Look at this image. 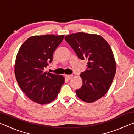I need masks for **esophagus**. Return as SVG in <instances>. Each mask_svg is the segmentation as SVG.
Wrapping results in <instances>:
<instances>
[{
  "label": "esophagus",
  "mask_w": 134,
  "mask_h": 134,
  "mask_svg": "<svg viewBox=\"0 0 134 134\" xmlns=\"http://www.w3.org/2000/svg\"><path fill=\"white\" fill-rule=\"evenodd\" d=\"M72 77V74H70V75H65V78H66L67 80H70V79H71Z\"/></svg>",
  "instance_id": "1"
}]
</instances>
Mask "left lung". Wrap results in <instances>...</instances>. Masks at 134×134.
Segmentation results:
<instances>
[{
    "label": "left lung",
    "mask_w": 134,
    "mask_h": 134,
    "mask_svg": "<svg viewBox=\"0 0 134 134\" xmlns=\"http://www.w3.org/2000/svg\"><path fill=\"white\" fill-rule=\"evenodd\" d=\"M65 40L79 58L88 61L87 69L80 74L83 85L76 90L77 96L86 102H93L107 93L116 73L112 49L98 35L78 32L65 36Z\"/></svg>",
    "instance_id": "1"
}]
</instances>
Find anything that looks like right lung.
<instances>
[{
  "label": "right lung",
  "mask_w": 134,
  "mask_h": 134,
  "mask_svg": "<svg viewBox=\"0 0 134 134\" xmlns=\"http://www.w3.org/2000/svg\"><path fill=\"white\" fill-rule=\"evenodd\" d=\"M64 35L29 37L21 45L15 65L18 85L31 100L44 105L53 101L64 83L62 75L45 71Z\"/></svg>",
  "instance_id": "1"
}]
</instances>
